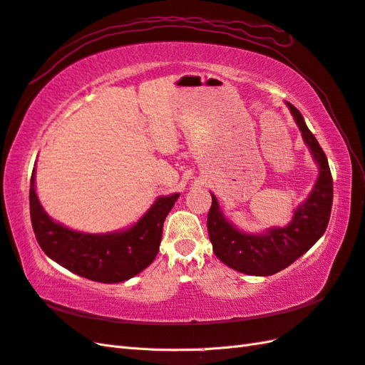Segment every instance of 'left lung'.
Segmentation results:
<instances>
[{"label": "left lung", "mask_w": 365, "mask_h": 365, "mask_svg": "<svg viewBox=\"0 0 365 365\" xmlns=\"http://www.w3.org/2000/svg\"><path fill=\"white\" fill-rule=\"evenodd\" d=\"M302 132L303 141L319 165V177L311 194L294 211L286 227H272L264 233H245L224 217L215 194L208 211V235L213 252L224 264L247 275L267 277L291 266L325 233L333 205V177L325 152L304 124L302 113L286 103Z\"/></svg>", "instance_id": "obj_1"}]
</instances>
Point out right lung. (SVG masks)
<instances>
[{
  "label": "right lung",
  "mask_w": 365,
  "mask_h": 365,
  "mask_svg": "<svg viewBox=\"0 0 365 365\" xmlns=\"http://www.w3.org/2000/svg\"><path fill=\"white\" fill-rule=\"evenodd\" d=\"M180 194L158 197L137 224L113 233H82L54 222L36 194V171L31 177V222L46 255L73 274L91 282L121 283L140 274L155 259L163 222Z\"/></svg>",
  "instance_id": "add662e5"
}]
</instances>
